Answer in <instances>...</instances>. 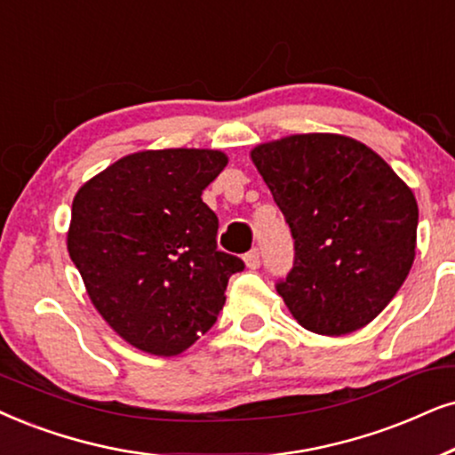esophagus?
<instances>
[{
    "instance_id": "obj_1",
    "label": "esophagus",
    "mask_w": 455,
    "mask_h": 455,
    "mask_svg": "<svg viewBox=\"0 0 455 455\" xmlns=\"http://www.w3.org/2000/svg\"><path fill=\"white\" fill-rule=\"evenodd\" d=\"M243 260H245V267H247V268L256 270L258 267H260V251H258L256 247H254V250L247 251V254L243 256Z\"/></svg>"
}]
</instances>
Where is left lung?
Instances as JSON below:
<instances>
[{
  "label": "left lung",
  "mask_w": 455,
  "mask_h": 455,
  "mask_svg": "<svg viewBox=\"0 0 455 455\" xmlns=\"http://www.w3.org/2000/svg\"><path fill=\"white\" fill-rule=\"evenodd\" d=\"M250 155L294 237V268L277 283L285 307L321 336L365 327L416 258L411 188L376 151L342 134H291Z\"/></svg>",
  "instance_id": "left-lung-1"
}]
</instances>
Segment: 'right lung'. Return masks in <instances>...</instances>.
Returning a JSON list of instances; mask_svg holds the SVG:
<instances>
[{
  "label": "right lung",
  "instance_id": "right-lung-1",
  "mask_svg": "<svg viewBox=\"0 0 455 455\" xmlns=\"http://www.w3.org/2000/svg\"><path fill=\"white\" fill-rule=\"evenodd\" d=\"M228 164L214 148H161L117 159L73 199L67 250L94 308L138 350L174 356L216 323L243 260L216 247L201 199Z\"/></svg>",
  "mask_w": 455,
  "mask_h": 455
}]
</instances>
